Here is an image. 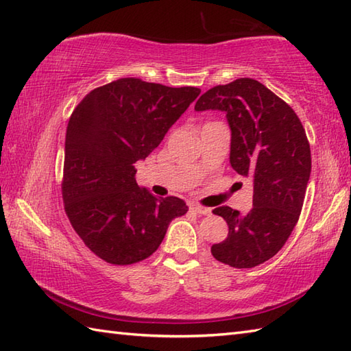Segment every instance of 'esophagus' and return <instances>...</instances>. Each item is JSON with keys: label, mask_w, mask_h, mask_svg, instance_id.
Here are the masks:
<instances>
[{"label": "esophagus", "mask_w": 351, "mask_h": 351, "mask_svg": "<svg viewBox=\"0 0 351 351\" xmlns=\"http://www.w3.org/2000/svg\"><path fill=\"white\" fill-rule=\"evenodd\" d=\"M190 210L195 211L196 214H200V215H210L211 214V208H206V206L197 205V204H191Z\"/></svg>", "instance_id": "1"}]
</instances>
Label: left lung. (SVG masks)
Returning a JSON list of instances; mask_svg holds the SVG:
<instances>
[{"label": "left lung", "instance_id": "1", "mask_svg": "<svg viewBox=\"0 0 351 351\" xmlns=\"http://www.w3.org/2000/svg\"><path fill=\"white\" fill-rule=\"evenodd\" d=\"M196 111L219 110L230 128V166L253 181L247 214L219 206L226 220L225 241L213 244V256L235 268H252L278 253L293 232L311 176V147L300 119L279 96L252 78L210 88Z\"/></svg>", "mask_w": 351, "mask_h": 351}]
</instances>
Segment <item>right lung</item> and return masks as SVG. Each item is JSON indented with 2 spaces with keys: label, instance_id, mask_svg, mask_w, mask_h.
Here are the masks:
<instances>
[{
  "label": "right lung",
  "instance_id": "1",
  "mask_svg": "<svg viewBox=\"0 0 351 351\" xmlns=\"http://www.w3.org/2000/svg\"><path fill=\"white\" fill-rule=\"evenodd\" d=\"M200 93L121 78L84 96L64 141L63 202L81 240L114 265L143 261L160 247L170 221L189 206L140 189L134 164L161 143Z\"/></svg>",
  "mask_w": 351,
  "mask_h": 351
}]
</instances>
